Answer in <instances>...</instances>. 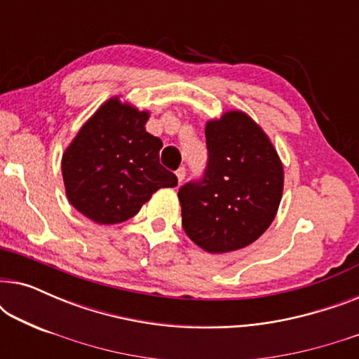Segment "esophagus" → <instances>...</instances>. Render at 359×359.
Listing matches in <instances>:
<instances>
[{
	"instance_id": "obj_1",
	"label": "esophagus",
	"mask_w": 359,
	"mask_h": 359,
	"mask_svg": "<svg viewBox=\"0 0 359 359\" xmlns=\"http://www.w3.org/2000/svg\"><path fill=\"white\" fill-rule=\"evenodd\" d=\"M184 176H186V168L184 166H180V168L176 170V178H178L180 183L184 180Z\"/></svg>"
}]
</instances>
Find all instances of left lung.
Instances as JSON below:
<instances>
[{"instance_id":"1","label":"left lung","mask_w":359,"mask_h":359,"mask_svg":"<svg viewBox=\"0 0 359 359\" xmlns=\"http://www.w3.org/2000/svg\"><path fill=\"white\" fill-rule=\"evenodd\" d=\"M205 145L203 176L178 191L183 229L205 252H233L271 225L283 196V165L266 134L240 111L208 122Z\"/></svg>"}]
</instances>
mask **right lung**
Returning a JSON list of instances; mask_svg holds the SVG:
<instances>
[{
	"instance_id": "right-lung-1",
	"label": "right lung",
	"mask_w": 359,
	"mask_h": 359,
	"mask_svg": "<svg viewBox=\"0 0 359 359\" xmlns=\"http://www.w3.org/2000/svg\"><path fill=\"white\" fill-rule=\"evenodd\" d=\"M149 112L109 100L81 127L62 158L68 201L96 224H119L178 178L160 165L158 137L145 130Z\"/></svg>"
}]
</instances>
